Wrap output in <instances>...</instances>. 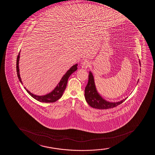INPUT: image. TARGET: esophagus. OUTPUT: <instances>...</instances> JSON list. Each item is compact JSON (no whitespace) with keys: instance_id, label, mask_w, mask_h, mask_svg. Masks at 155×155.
Listing matches in <instances>:
<instances>
[{"instance_id":"esophagus-1","label":"esophagus","mask_w":155,"mask_h":155,"mask_svg":"<svg viewBox=\"0 0 155 155\" xmlns=\"http://www.w3.org/2000/svg\"><path fill=\"white\" fill-rule=\"evenodd\" d=\"M90 66H91V64L88 61L85 60V61H82L81 63V66H82V68H84V69H87Z\"/></svg>"}]
</instances>
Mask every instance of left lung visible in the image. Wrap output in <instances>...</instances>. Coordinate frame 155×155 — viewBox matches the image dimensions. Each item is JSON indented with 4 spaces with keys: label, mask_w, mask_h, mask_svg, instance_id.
Here are the masks:
<instances>
[{
    "label": "left lung",
    "mask_w": 155,
    "mask_h": 155,
    "mask_svg": "<svg viewBox=\"0 0 155 155\" xmlns=\"http://www.w3.org/2000/svg\"><path fill=\"white\" fill-rule=\"evenodd\" d=\"M139 61L140 64H141L140 61ZM85 97L87 103L91 107L100 110L115 107L124 102L127 99L125 98V99L117 102H110L103 99L97 91L94 78L91 71L89 72L88 75V82L85 89Z\"/></svg>",
    "instance_id": "obj_1"
}]
</instances>
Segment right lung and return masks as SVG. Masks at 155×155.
I'll list each match as a JSON object with an SVG mask.
<instances>
[{
	"instance_id": "right-lung-1",
	"label": "right lung",
	"mask_w": 155,
	"mask_h": 155,
	"mask_svg": "<svg viewBox=\"0 0 155 155\" xmlns=\"http://www.w3.org/2000/svg\"><path fill=\"white\" fill-rule=\"evenodd\" d=\"M19 59H20V53L18 54V57H17V59H16V71H17L18 78L19 79L20 82L21 83V84H22L23 83L21 82V78L20 77L19 67H18ZM77 66H78L77 64L72 66L70 69L68 70L66 74L63 76L61 79V81L58 84L55 88L54 89L51 93H49L46 95L41 96H37V95L32 94V93H30V91H28L25 87H24V88L26 89V91H27V93L32 97V98H34V99H35L41 102H45V103L54 102L56 101L59 99H60L61 97L62 96L63 93L66 89L67 82H68V78H69L72 73H73L74 72L78 69Z\"/></svg>"
}]
</instances>
